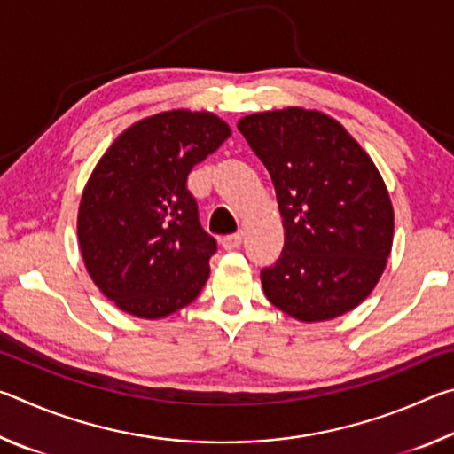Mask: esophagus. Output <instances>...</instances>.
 Returning a JSON list of instances; mask_svg holds the SVG:
<instances>
[{
	"label": "esophagus",
	"instance_id": "obj_1",
	"mask_svg": "<svg viewBox=\"0 0 454 454\" xmlns=\"http://www.w3.org/2000/svg\"><path fill=\"white\" fill-rule=\"evenodd\" d=\"M242 240H244V232L242 230H238L236 234H228V236H224L222 238V246H224L226 250H234V248H238V246L242 244Z\"/></svg>",
	"mask_w": 454,
	"mask_h": 454
}]
</instances>
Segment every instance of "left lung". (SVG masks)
I'll use <instances>...</instances> for the list:
<instances>
[{
  "instance_id": "left-lung-1",
  "label": "left lung",
  "mask_w": 454,
  "mask_h": 454,
  "mask_svg": "<svg viewBox=\"0 0 454 454\" xmlns=\"http://www.w3.org/2000/svg\"><path fill=\"white\" fill-rule=\"evenodd\" d=\"M278 198L284 250L260 272L268 301L301 322L342 317L371 294L393 250L395 210L372 158L310 107L238 120Z\"/></svg>"
}]
</instances>
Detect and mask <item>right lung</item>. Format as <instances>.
<instances>
[{
	"instance_id": "add662e5",
	"label": "right lung",
	"mask_w": 454,
	"mask_h": 454,
	"mask_svg": "<svg viewBox=\"0 0 454 454\" xmlns=\"http://www.w3.org/2000/svg\"><path fill=\"white\" fill-rule=\"evenodd\" d=\"M230 134L216 114L178 107L134 121L99 158L82 192L78 240L90 278L120 310L166 318L208 280L216 240L200 226L186 180Z\"/></svg>"
}]
</instances>
